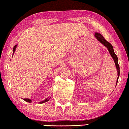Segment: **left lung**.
Instances as JSON below:
<instances>
[{
  "label": "left lung",
  "instance_id": "left-lung-1",
  "mask_svg": "<svg viewBox=\"0 0 129 129\" xmlns=\"http://www.w3.org/2000/svg\"><path fill=\"white\" fill-rule=\"evenodd\" d=\"M94 36L96 38V39L100 42V43L102 44L103 45H104L107 49H108L109 53H110V55L112 57V58L114 60V63H115V66H116V68L117 69V80H116V84L117 83V81H118V78H119V73H120V70H119V66L118 64V59H117V56L116 55V54L114 53V49H113V46L111 45V43H110L109 42H107L105 39H104V37L102 36V35L100 34V33H97V32H95L94 34Z\"/></svg>",
  "mask_w": 129,
  "mask_h": 129
}]
</instances>
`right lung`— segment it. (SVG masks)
Listing matches in <instances>:
<instances>
[{"label": "right lung", "mask_w": 129, "mask_h": 129, "mask_svg": "<svg viewBox=\"0 0 129 129\" xmlns=\"http://www.w3.org/2000/svg\"><path fill=\"white\" fill-rule=\"evenodd\" d=\"M16 47H17V45H15V46H14L13 49V54L15 53V50H16ZM51 99V97H48V98L46 99H45V100H43V101L40 102L39 103H40V104H43V103H45V102H46L49 101V99ZM23 100H25V101L27 102H29V103H30L31 102H32V100H31V99H23Z\"/></svg>", "instance_id": "1"}]
</instances>
